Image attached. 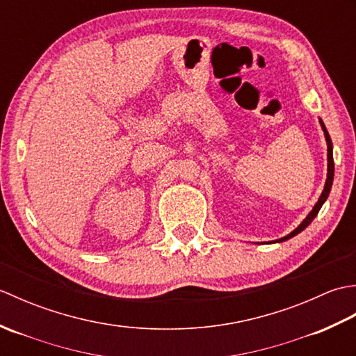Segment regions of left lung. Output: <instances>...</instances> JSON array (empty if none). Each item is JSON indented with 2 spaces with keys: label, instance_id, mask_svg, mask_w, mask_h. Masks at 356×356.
Here are the masks:
<instances>
[{
  "label": "left lung",
  "instance_id": "obj_1",
  "mask_svg": "<svg viewBox=\"0 0 356 356\" xmlns=\"http://www.w3.org/2000/svg\"><path fill=\"white\" fill-rule=\"evenodd\" d=\"M320 125H321V128H323L324 138H326V143H327V179H326V184H324V190H323V193H321V195H320L318 202L315 203V207L312 208L311 213H309V214L306 216L305 220L301 222V223L297 226V228H295L291 234H287V236H284V237H282V238H278V240H274V243H282V241L289 240V238H292L293 236H297V234H300L301 231H305V229L307 228V226L312 223V220L316 217V214H318V211H320L321 207L324 205V202H326L327 197H329L332 184H334V171H335V166H334V147H332L330 136H329V133H327V130H326V125H324V122H323L321 119H320Z\"/></svg>",
  "mask_w": 356,
  "mask_h": 356
}]
</instances>
